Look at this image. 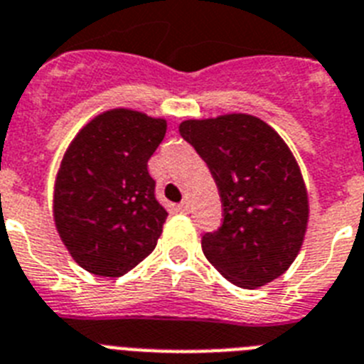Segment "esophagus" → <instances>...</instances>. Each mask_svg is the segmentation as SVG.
I'll return each mask as SVG.
<instances>
[{"label": "esophagus", "instance_id": "obj_1", "mask_svg": "<svg viewBox=\"0 0 364 364\" xmlns=\"http://www.w3.org/2000/svg\"><path fill=\"white\" fill-rule=\"evenodd\" d=\"M177 209L181 210V213H188L191 210V203H188V200H183L179 205H177Z\"/></svg>", "mask_w": 364, "mask_h": 364}]
</instances>
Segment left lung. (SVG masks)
Returning a JSON list of instances; mask_svg holds the SVG:
<instances>
[{
  "instance_id": "8db88e82",
  "label": "left lung",
  "mask_w": 364,
  "mask_h": 364,
  "mask_svg": "<svg viewBox=\"0 0 364 364\" xmlns=\"http://www.w3.org/2000/svg\"><path fill=\"white\" fill-rule=\"evenodd\" d=\"M179 133L207 163L222 200V225L201 250L228 281L257 289L289 270L309 222V196L291 148L244 112L191 118Z\"/></svg>"
}]
</instances>
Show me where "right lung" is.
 I'll list each match as a JSON object with an SVG mask.
<instances>
[{
  "label": "right lung",
  "instance_id": "right-lung-1",
  "mask_svg": "<svg viewBox=\"0 0 364 364\" xmlns=\"http://www.w3.org/2000/svg\"><path fill=\"white\" fill-rule=\"evenodd\" d=\"M166 120L135 109H109L85 124L60 161L53 220L79 267L120 277L157 246L168 213L155 200L148 161Z\"/></svg>",
  "mask_w": 364,
  "mask_h": 364
}]
</instances>
